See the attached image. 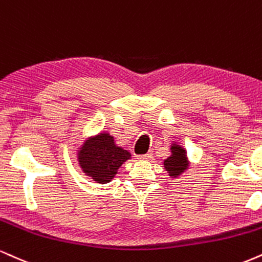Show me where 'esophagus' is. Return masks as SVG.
<instances>
[{
    "label": "esophagus",
    "mask_w": 262,
    "mask_h": 262,
    "mask_svg": "<svg viewBox=\"0 0 262 262\" xmlns=\"http://www.w3.org/2000/svg\"><path fill=\"white\" fill-rule=\"evenodd\" d=\"M152 156V154H145V155H138V160H149Z\"/></svg>",
    "instance_id": "esophagus-1"
}]
</instances>
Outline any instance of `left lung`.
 I'll list each match as a JSON object with an SVG mask.
<instances>
[{
    "instance_id": "obj_1",
    "label": "left lung",
    "mask_w": 262,
    "mask_h": 262,
    "mask_svg": "<svg viewBox=\"0 0 262 262\" xmlns=\"http://www.w3.org/2000/svg\"><path fill=\"white\" fill-rule=\"evenodd\" d=\"M171 152L172 155L163 161L166 171L168 172V174L172 178H177L178 176H181L185 169L188 168V159H187V152L183 149L182 146H179L177 144H173L171 146Z\"/></svg>"
}]
</instances>
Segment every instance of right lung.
<instances>
[{"instance_id":"obj_1","label":"right lung","mask_w":262,"mask_h":262,"mask_svg":"<svg viewBox=\"0 0 262 262\" xmlns=\"http://www.w3.org/2000/svg\"><path fill=\"white\" fill-rule=\"evenodd\" d=\"M130 156L129 151L115 144L108 133L89 138L78 151V161L83 172L101 184L111 182L119 167Z\"/></svg>"}]
</instances>
